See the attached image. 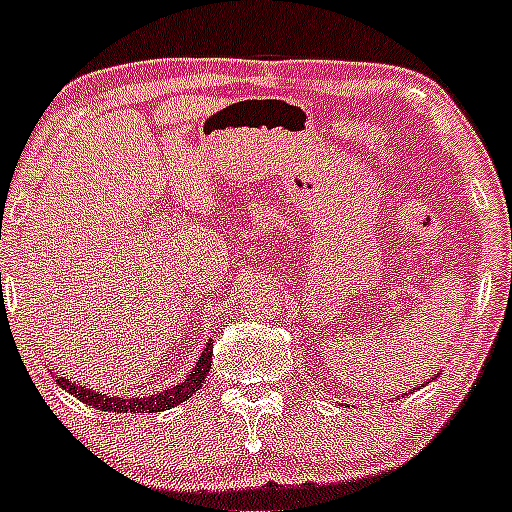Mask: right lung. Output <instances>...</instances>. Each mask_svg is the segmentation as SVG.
I'll return each instance as SVG.
<instances>
[{
    "label": "right lung",
    "instance_id": "1",
    "mask_svg": "<svg viewBox=\"0 0 512 512\" xmlns=\"http://www.w3.org/2000/svg\"><path fill=\"white\" fill-rule=\"evenodd\" d=\"M212 344L210 342L205 346V351L200 354V361H197L195 368L190 371V376L185 378V383H178V386L161 390L156 395H148V398H117V395H104V393H95L87 386H78L70 378H56L58 386L63 390H68L70 395L82 400L85 405H92V408L104 410V412H161V410H170L175 405L185 403V400L192 398V393L202 388L205 378L210 376V366H212Z\"/></svg>",
    "mask_w": 512,
    "mask_h": 512
}]
</instances>
